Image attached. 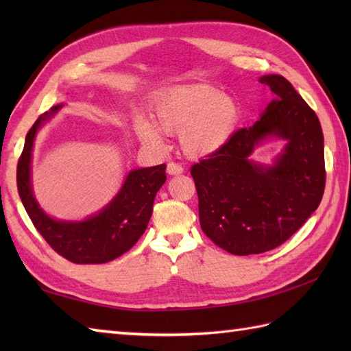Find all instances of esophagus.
Here are the masks:
<instances>
[{"label":"esophagus","instance_id":"1","mask_svg":"<svg viewBox=\"0 0 351 351\" xmlns=\"http://www.w3.org/2000/svg\"><path fill=\"white\" fill-rule=\"evenodd\" d=\"M184 171V167L178 162H169L167 164V173L169 175H181Z\"/></svg>","mask_w":351,"mask_h":351}]
</instances>
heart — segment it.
Listing matches in <instances>:
<instances>
[{"mask_svg": "<svg viewBox=\"0 0 351 351\" xmlns=\"http://www.w3.org/2000/svg\"><path fill=\"white\" fill-rule=\"evenodd\" d=\"M156 128L137 119L138 137L147 145L161 146V131L180 134L182 151L189 156H208L225 147L241 121L238 102L210 86H178L162 92L154 107Z\"/></svg>", "mask_w": 351, "mask_h": 351, "instance_id": "b5f03b06", "label": "heart"}]
</instances>
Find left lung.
<instances>
[{"label": "left lung", "mask_w": 351, "mask_h": 351, "mask_svg": "<svg viewBox=\"0 0 351 351\" xmlns=\"http://www.w3.org/2000/svg\"><path fill=\"white\" fill-rule=\"evenodd\" d=\"M276 95L259 121L238 130L219 152L191 167L200 228L232 255H256L285 243L322 202L324 137L315 111L282 75H264ZM268 138L286 140L271 165L250 156Z\"/></svg>", "instance_id": "8db88e82"}]
</instances>
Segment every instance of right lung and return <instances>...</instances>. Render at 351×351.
<instances>
[{
  "label": "right lung",
  "mask_w": 351,
  "mask_h": 351,
  "mask_svg": "<svg viewBox=\"0 0 351 351\" xmlns=\"http://www.w3.org/2000/svg\"><path fill=\"white\" fill-rule=\"evenodd\" d=\"M63 104L39 116L25 137L16 169L19 197L39 234L58 255L75 264H106L128 252L151 220L154 200L166 182V164L134 169L122 189L99 213L80 221L57 220L37 204L32 187V156L36 134Z\"/></svg>",
  "instance_id": "right-lung-1"
}]
</instances>
